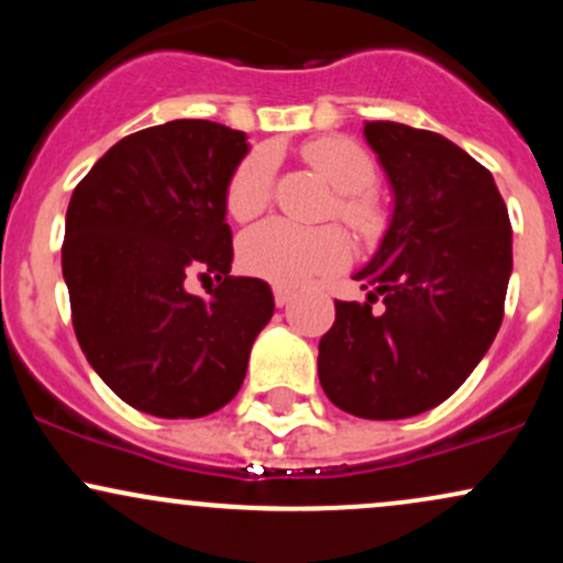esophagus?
<instances>
[{
  "instance_id": "esophagus-1",
  "label": "esophagus",
  "mask_w": 563,
  "mask_h": 563,
  "mask_svg": "<svg viewBox=\"0 0 563 563\" xmlns=\"http://www.w3.org/2000/svg\"><path fill=\"white\" fill-rule=\"evenodd\" d=\"M273 296H275V303L277 307H286V303L294 299V288H288V286H275L273 288Z\"/></svg>"
}]
</instances>
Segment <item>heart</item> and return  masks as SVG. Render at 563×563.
Returning a JSON list of instances; mask_svg holds the SVG:
<instances>
[{"label":"heart","instance_id":"obj_1","mask_svg":"<svg viewBox=\"0 0 563 563\" xmlns=\"http://www.w3.org/2000/svg\"><path fill=\"white\" fill-rule=\"evenodd\" d=\"M303 158L339 190L335 211L360 232H373L380 224L378 200L371 187L376 183V164L363 145L349 137H320L303 145ZM275 153L256 147L241 158L224 187V206L238 222L260 217L273 198ZM352 254L346 235L333 224L301 228L288 219H267L238 243V262L249 275L264 277L280 286H299L312 277L344 267Z\"/></svg>","mask_w":563,"mask_h":563}]
</instances>
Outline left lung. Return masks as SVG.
<instances>
[{"instance_id": "left-lung-1", "label": "left lung", "mask_w": 563, "mask_h": 563, "mask_svg": "<svg viewBox=\"0 0 563 563\" xmlns=\"http://www.w3.org/2000/svg\"><path fill=\"white\" fill-rule=\"evenodd\" d=\"M365 137L394 214L354 275L367 301H335L318 373L335 407L397 421L442 405L495 341L514 267L510 219L493 174L442 134L367 121Z\"/></svg>"}]
</instances>
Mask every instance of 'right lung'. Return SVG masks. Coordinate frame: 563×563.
<instances>
[{
	"label": "right lung",
	"instance_id": "obj_1",
	"mask_svg": "<svg viewBox=\"0 0 563 563\" xmlns=\"http://www.w3.org/2000/svg\"><path fill=\"white\" fill-rule=\"evenodd\" d=\"M245 132L179 119L119 140L76 185L63 277L89 365L126 405L203 418L235 397L275 312L260 277H232L224 187ZM190 274L214 276L209 297Z\"/></svg>",
	"mask_w": 563,
	"mask_h": 563
}]
</instances>
